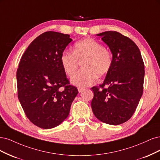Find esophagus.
Masks as SVG:
<instances>
[{
    "label": "esophagus",
    "instance_id": "obj_1",
    "mask_svg": "<svg viewBox=\"0 0 160 160\" xmlns=\"http://www.w3.org/2000/svg\"><path fill=\"white\" fill-rule=\"evenodd\" d=\"M84 90V88H81V87H78V90L79 92H82Z\"/></svg>",
    "mask_w": 160,
    "mask_h": 160
}]
</instances>
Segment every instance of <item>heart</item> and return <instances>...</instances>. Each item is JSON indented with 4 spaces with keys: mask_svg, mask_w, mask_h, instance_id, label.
Returning <instances> with one entry per match:
<instances>
[{
    "mask_svg": "<svg viewBox=\"0 0 160 160\" xmlns=\"http://www.w3.org/2000/svg\"><path fill=\"white\" fill-rule=\"evenodd\" d=\"M79 61L83 62L82 65L83 70L75 75ZM60 62L67 75H75L71 79L72 83L86 87L93 83L96 75L102 76L109 72L112 65V56L98 41L85 38L74 44L73 52L64 51L60 56Z\"/></svg>",
    "mask_w": 160,
    "mask_h": 160,
    "instance_id": "heart-1",
    "label": "heart"
}]
</instances>
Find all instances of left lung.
I'll list each match as a JSON object with an SVG mask.
<instances>
[{
  "instance_id": "1",
  "label": "left lung",
  "mask_w": 160,
  "mask_h": 160,
  "mask_svg": "<svg viewBox=\"0 0 160 160\" xmlns=\"http://www.w3.org/2000/svg\"><path fill=\"white\" fill-rule=\"evenodd\" d=\"M109 47L112 65L102 84L92 88L91 107L100 121L119 125L134 113L143 94L144 64L140 49L133 41L116 31L96 34ZM104 86H108L105 89Z\"/></svg>"
}]
</instances>
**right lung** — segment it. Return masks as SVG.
Segmentation results:
<instances>
[{
	"instance_id": "add662e5",
	"label": "right lung",
	"mask_w": 160,
	"mask_h": 160,
	"mask_svg": "<svg viewBox=\"0 0 160 160\" xmlns=\"http://www.w3.org/2000/svg\"><path fill=\"white\" fill-rule=\"evenodd\" d=\"M72 40L68 34L46 32L30 44L20 59L17 72L18 100L29 120L40 128H53L64 121L78 93L69 85L60 62Z\"/></svg>"
}]
</instances>
